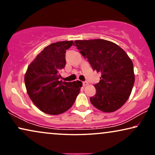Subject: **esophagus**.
I'll return each mask as SVG.
<instances>
[{"mask_svg":"<svg viewBox=\"0 0 155 155\" xmlns=\"http://www.w3.org/2000/svg\"><path fill=\"white\" fill-rule=\"evenodd\" d=\"M82 84H83V86H86V85H87L88 84V82H82Z\"/></svg>","mask_w":155,"mask_h":155,"instance_id":"obj_1","label":"esophagus"}]
</instances>
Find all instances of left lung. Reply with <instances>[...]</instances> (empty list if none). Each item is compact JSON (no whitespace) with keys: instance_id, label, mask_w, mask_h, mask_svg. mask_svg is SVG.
Masks as SVG:
<instances>
[{"instance_id":"obj_1","label":"left lung","mask_w":155,"mask_h":155,"mask_svg":"<svg viewBox=\"0 0 155 155\" xmlns=\"http://www.w3.org/2000/svg\"><path fill=\"white\" fill-rule=\"evenodd\" d=\"M94 71L100 72L94 84L96 94L90 97L93 106L110 113L118 110L129 98L135 82L131 59L119 46L104 39L77 40L73 44Z\"/></svg>"}]
</instances>
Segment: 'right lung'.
<instances>
[{"mask_svg": "<svg viewBox=\"0 0 155 155\" xmlns=\"http://www.w3.org/2000/svg\"><path fill=\"white\" fill-rule=\"evenodd\" d=\"M73 41L53 43L46 46L27 68L25 83L29 98L39 110L58 115L75 102L82 82H63L60 72L65 65V52Z\"/></svg>", "mask_w": 155, "mask_h": 155, "instance_id": "right-lung-1", "label": "right lung"}]
</instances>
